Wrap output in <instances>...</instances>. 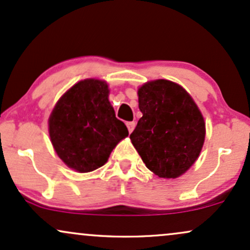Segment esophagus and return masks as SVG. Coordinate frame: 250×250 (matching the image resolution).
<instances>
[{
	"label": "esophagus",
	"instance_id": "34e87169",
	"mask_svg": "<svg viewBox=\"0 0 250 250\" xmlns=\"http://www.w3.org/2000/svg\"><path fill=\"white\" fill-rule=\"evenodd\" d=\"M126 126H127V128H128V132H131L134 130V126H136V123L134 122H127L126 123Z\"/></svg>",
	"mask_w": 250,
	"mask_h": 250
}]
</instances>
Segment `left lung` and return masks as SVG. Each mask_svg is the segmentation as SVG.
Here are the masks:
<instances>
[{
  "instance_id": "1",
  "label": "left lung",
  "mask_w": 250,
  "mask_h": 250,
  "mask_svg": "<svg viewBox=\"0 0 250 250\" xmlns=\"http://www.w3.org/2000/svg\"><path fill=\"white\" fill-rule=\"evenodd\" d=\"M143 117L131 142L146 167L159 178L183 175L200 154L206 134L204 117L183 86L166 79L138 90Z\"/></svg>"
}]
</instances>
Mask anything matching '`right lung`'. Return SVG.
Listing matches in <instances>:
<instances>
[{"label": "right lung", "mask_w": 250, "mask_h": 250, "mask_svg": "<svg viewBox=\"0 0 250 250\" xmlns=\"http://www.w3.org/2000/svg\"><path fill=\"white\" fill-rule=\"evenodd\" d=\"M49 134L56 153L79 173L95 171L128 136L108 102V86L99 79L78 82L61 97L49 118Z\"/></svg>", "instance_id": "1"}]
</instances>
